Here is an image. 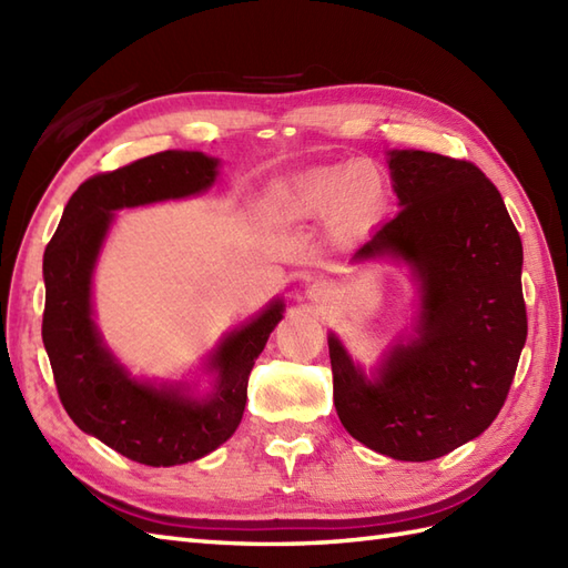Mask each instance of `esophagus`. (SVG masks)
<instances>
[{
	"label": "esophagus",
	"instance_id": "34e87169",
	"mask_svg": "<svg viewBox=\"0 0 568 568\" xmlns=\"http://www.w3.org/2000/svg\"><path fill=\"white\" fill-rule=\"evenodd\" d=\"M307 295H310L312 300H322V297H327V295H329V291H327V285L320 283V281H315V283H312V285L307 287Z\"/></svg>",
	"mask_w": 568,
	"mask_h": 568
}]
</instances>
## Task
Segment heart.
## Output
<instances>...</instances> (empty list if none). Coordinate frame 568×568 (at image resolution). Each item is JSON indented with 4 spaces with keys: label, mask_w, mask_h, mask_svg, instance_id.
Instances as JSON below:
<instances>
[{
    "label": "heart",
    "mask_w": 568,
    "mask_h": 568,
    "mask_svg": "<svg viewBox=\"0 0 568 568\" xmlns=\"http://www.w3.org/2000/svg\"><path fill=\"white\" fill-rule=\"evenodd\" d=\"M277 204L295 220H329L342 214L348 226H364L378 204V175L366 163L317 171L283 190Z\"/></svg>",
    "instance_id": "1"
}]
</instances>
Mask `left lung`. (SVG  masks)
I'll list each match as a JSON object with an SVG mask.
<instances>
[{"label":"left lung","mask_w":568,"mask_h":568,"mask_svg":"<svg viewBox=\"0 0 568 568\" xmlns=\"http://www.w3.org/2000/svg\"><path fill=\"white\" fill-rule=\"evenodd\" d=\"M397 195L352 263L393 258L419 285L415 334L368 378L329 334L334 407L344 429L397 462H432L498 417L527 339L523 241L498 187L468 161L390 151Z\"/></svg>","instance_id":"left-lung-1"}]
</instances>
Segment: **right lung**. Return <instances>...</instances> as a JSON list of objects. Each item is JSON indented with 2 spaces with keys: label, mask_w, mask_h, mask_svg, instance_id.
Here are the masks:
<instances>
[{
  "label": "right lung",
  "mask_w": 568,
  "mask_h": 568,
  "mask_svg": "<svg viewBox=\"0 0 568 568\" xmlns=\"http://www.w3.org/2000/svg\"><path fill=\"white\" fill-rule=\"evenodd\" d=\"M220 161L200 151H163L72 192L43 253V346L70 419L110 449L146 466H178L207 456L236 432L248 373L283 320V300L229 332L207 368L214 388L192 395L185 383L139 381L104 346L92 320V273L114 212L192 197L210 190Z\"/></svg>",
  "instance_id": "right-lung-1"
}]
</instances>
